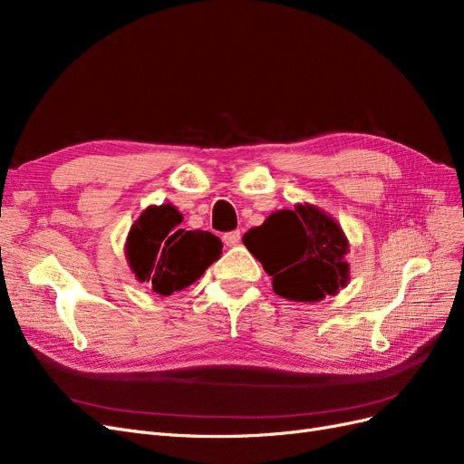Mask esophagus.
I'll return each mask as SVG.
<instances>
[{"label": "esophagus", "mask_w": 464, "mask_h": 464, "mask_svg": "<svg viewBox=\"0 0 464 464\" xmlns=\"http://www.w3.org/2000/svg\"><path fill=\"white\" fill-rule=\"evenodd\" d=\"M240 240H242V234H240V230H232V232H227V234L222 236V242L227 244L228 247L237 246V244H240Z\"/></svg>", "instance_id": "esophagus-1"}]
</instances>
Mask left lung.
I'll use <instances>...</instances> for the list:
<instances>
[{
    "label": "left lung",
    "instance_id": "1",
    "mask_svg": "<svg viewBox=\"0 0 464 464\" xmlns=\"http://www.w3.org/2000/svg\"><path fill=\"white\" fill-rule=\"evenodd\" d=\"M244 246L292 302H319L348 285V240L339 222L310 203L269 215L244 234Z\"/></svg>",
    "mask_w": 464,
    "mask_h": 464
}]
</instances>
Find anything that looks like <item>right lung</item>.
<instances>
[{"label": "right lung", "instance_id": "1", "mask_svg": "<svg viewBox=\"0 0 464 464\" xmlns=\"http://www.w3.org/2000/svg\"><path fill=\"white\" fill-rule=\"evenodd\" d=\"M179 210L164 203L150 205L135 220L125 242V256L139 283L160 296L184 290L198 280L222 254L215 234L186 230Z\"/></svg>", "mask_w": 464, "mask_h": 464}]
</instances>
